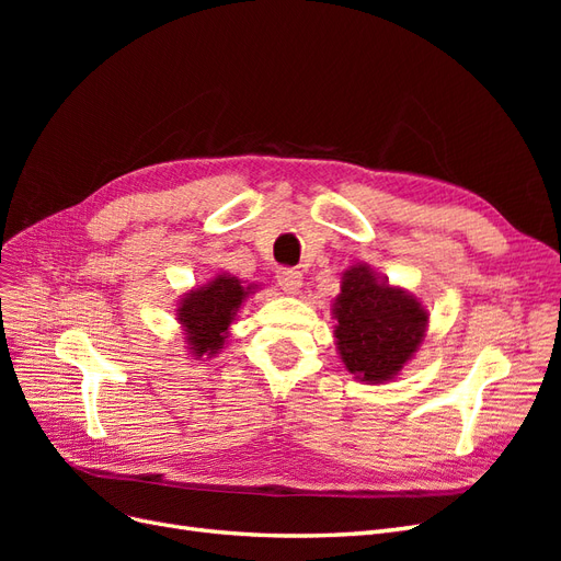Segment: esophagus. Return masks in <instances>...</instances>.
Segmentation results:
<instances>
[{"label":"esophagus","mask_w":561,"mask_h":561,"mask_svg":"<svg viewBox=\"0 0 561 561\" xmlns=\"http://www.w3.org/2000/svg\"><path fill=\"white\" fill-rule=\"evenodd\" d=\"M276 280L285 295H297L301 287V271L299 268H280L276 274Z\"/></svg>","instance_id":"1"}]
</instances>
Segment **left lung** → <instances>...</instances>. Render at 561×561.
<instances>
[{"label":"left lung","mask_w":561,"mask_h":561,"mask_svg":"<svg viewBox=\"0 0 561 561\" xmlns=\"http://www.w3.org/2000/svg\"><path fill=\"white\" fill-rule=\"evenodd\" d=\"M336 348L355 379L381 383L414 358L428 328L421 301L388 285L367 264L344 271L342 293L332 309Z\"/></svg>","instance_id":"obj_1"}]
</instances>
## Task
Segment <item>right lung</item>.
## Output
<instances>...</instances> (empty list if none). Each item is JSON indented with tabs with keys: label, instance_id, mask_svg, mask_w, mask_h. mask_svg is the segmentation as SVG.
Masks as SVG:
<instances>
[{
	"label": "right lung",
	"instance_id": "obj_1",
	"mask_svg": "<svg viewBox=\"0 0 561 561\" xmlns=\"http://www.w3.org/2000/svg\"><path fill=\"white\" fill-rule=\"evenodd\" d=\"M252 290L254 285L245 287L236 276L219 274L208 285L196 287L180 299L178 320L194 360L213 358L219 348H225L229 325Z\"/></svg>",
	"mask_w": 561,
	"mask_h": 561
}]
</instances>
